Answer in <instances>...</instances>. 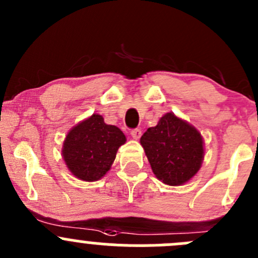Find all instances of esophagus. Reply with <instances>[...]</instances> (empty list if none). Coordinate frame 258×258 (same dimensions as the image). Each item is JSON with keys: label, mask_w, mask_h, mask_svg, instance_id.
<instances>
[{"label": "esophagus", "mask_w": 258, "mask_h": 258, "mask_svg": "<svg viewBox=\"0 0 258 258\" xmlns=\"http://www.w3.org/2000/svg\"><path fill=\"white\" fill-rule=\"evenodd\" d=\"M141 135H142V131L140 128H134L131 131V136L134 137L135 140H139L140 137H141Z\"/></svg>", "instance_id": "34e87169"}]
</instances>
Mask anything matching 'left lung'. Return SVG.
Segmentation results:
<instances>
[{
  "label": "left lung",
  "instance_id": "left-lung-1",
  "mask_svg": "<svg viewBox=\"0 0 258 258\" xmlns=\"http://www.w3.org/2000/svg\"><path fill=\"white\" fill-rule=\"evenodd\" d=\"M153 173L170 186H181L201 168L204 140L192 124L172 112L166 113L141 140Z\"/></svg>",
  "mask_w": 258,
  "mask_h": 258
}]
</instances>
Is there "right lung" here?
Here are the masks:
<instances>
[{"label":"right lung","mask_w":258,"mask_h":258,"mask_svg":"<svg viewBox=\"0 0 258 258\" xmlns=\"http://www.w3.org/2000/svg\"><path fill=\"white\" fill-rule=\"evenodd\" d=\"M126 136L118 127L107 124L101 114L80 122L70 130L62 147V157L75 177L92 182L107 173Z\"/></svg>","instance_id":"obj_1"}]
</instances>
